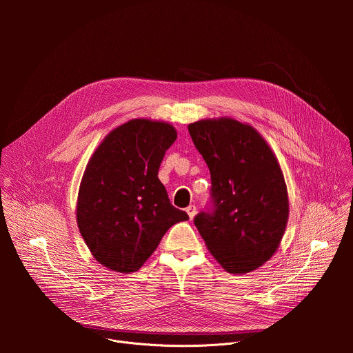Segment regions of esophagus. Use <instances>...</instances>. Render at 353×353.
<instances>
[{
  "mask_svg": "<svg viewBox=\"0 0 353 353\" xmlns=\"http://www.w3.org/2000/svg\"><path fill=\"white\" fill-rule=\"evenodd\" d=\"M185 212L188 214L190 219H192V218L195 216V214H196V208H195V205H190V207H187V208H185Z\"/></svg>",
  "mask_w": 353,
  "mask_h": 353,
  "instance_id": "1",
  "label": "esophagus"
}]
</instances>
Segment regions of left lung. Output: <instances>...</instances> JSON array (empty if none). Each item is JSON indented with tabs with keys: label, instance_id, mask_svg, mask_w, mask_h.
I'll return each instance as SVG.
<instances>
[{
	"label": "left lung",
	"instance_id": "8db88e82",
	"mask_svg": "<svg viewBox=\"0 0 353 353\" xmlns=\"http://www.w3.org/2000/svg\"><path fill=\"white\" fill-rule=\"evenodd\" d=\"M211 172L214 212L194 223L210 253L230 274L260 268L275 253L289 218L281 165L263 135L230 117L188 124Z\"/></svg>",
	"mask_w": 353,
	"mask_h": 353
}]
</instances>
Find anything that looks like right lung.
I'll list each match as a JSON object with an SVG mask.
<instances>
[{"label": "right lung", "instance_id": "obj_1", "mask_svg": "<svg viewBox=\"0 0 353 353\" xmlns=\"http://www.w3.org/2000/svg\"><path fill=\"white\" fill-rule=\"evenodd\" d=\"M176 138L170 123L132 119L94 149L79 184L77 223L99 264L121 274L135 272L169 228L188 219L170 204L158 179Z\"/></svg>", "mask_w": 353, "mask_h": 353}]
</instances>
